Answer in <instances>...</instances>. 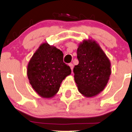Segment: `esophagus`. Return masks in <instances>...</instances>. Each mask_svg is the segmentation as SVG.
<instances>
[{
	"label": "esophagus",
	"mask_w": 132,
	"mask_h": 132,
	"mask_svg": "<svg viewBox=\"0 0 132 132\" xmlns=\"http://www.w3.org/2000/svg\"><path fill=\"white\" fill-rule=\"evenodd\" d=\"M69 67L71 68V71H72V69H73V64H72V63H69Z\"/></svg>",
	"instance_id": "1"
}]
</instances>
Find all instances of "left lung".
Segmentation results:
<instances>
[{
    "label": "left lung",
    "mask_w": 132,
    "mask_h": 132,
    "mask_svg": "<svg viewBox=\"0 0 132 132\" xmlns=\"http://www.w3.org/2000/svg\"><path fill=\"white\" fill-rule=\"evenodd\" d=\"M79 64L74 68L79 92L86 97L96 96L107 86L111 75V63L99 43L84 40L77 50Z\"/></svg>",
    "instance_id": "8db88e82"
}]
</instances>
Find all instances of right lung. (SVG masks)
Instances as JSON below:
<instances>
[{"label":"right lung","instance_id":"obj_1","mask_svg":"<svg viewBox=\"0 0 132 132\" xmlns=\"http://www.w3.org/2000/svg\"><path fill=\"white\" fill-rule=\"evenodd\" d=\"M71 73L70 67L63 62V52L46 42L40 45L27 66L30 84L45 99L53 97L62 81Z\"/></svg>","mask_w":132,"mask_h":132}]
</instances>
